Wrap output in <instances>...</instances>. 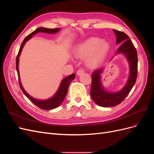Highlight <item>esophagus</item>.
Masks as SVG:
<instances>
[{
  "instance_id": "esophagus-1",
  "label": "esophagus",
  "mask_w": 154,
  "mask_h": 154,
  "mask_svg": "<svg viewBox=\"0 0 154 154\" xmlns=\"http://www.w3.org/2000/svg\"><path fill=\"white\" fill-rule=\"evenodd\" d=\"M83 73H84V71H83V70L82 69L78 70L77 72H76V74H77L78 76H80V75H82V74H83Z\"/></svg>"
}]
</instances>
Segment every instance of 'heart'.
Listing matches in <instances>:
<instances>
[{
  "label": "heart",
  "mask_w": 154,
  "mask_h": 154,
  "mask_svg": "<svg viewBox=\"0 0 154 154\" xmlns=\"http://www.w3.org/2000/svg\"><path fill=\"white\" fill-rule=\"evenodd\" d=\"M110 45L96 37H91L75 46L73 54L78 58H85L87 66L96 68L103 62L110 51Z\"/></svg>",
  "instance_id": "1"
}]
</instances>
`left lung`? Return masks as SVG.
<instances>
[{
	"label": "left lung",
	"mask_w": 154,
	"mask_h": 154,
	"mask_svg": "<svg viewBox=\"0 0 154 154\" xmlns=\"http://www.w3.org/2000/svg\"><path fill=\"white\" fill-rule=\"evenodd\" d=\"M113 31L116 36V44H121L116 55L122 54L127 60L130 69L129 76L127 83L122 89L117 92H110L105 89L101 82V75L105 67L93 72L91 96L97 105L103 107L114 106L122 103L134 87L137 76V54L132 42L125 32L116 29H113Z\"/></svg>",
	"instance_id": "1"
}]
</instances>
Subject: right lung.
I'll return each instance as SVG.
<instances>
[{
    "label": "right lung",
    "mask_w": 154,
    "mask_h": 154,
    "mask_svg": "<svg viewBox=\"0 0 154 154\" xmlns=\"http://www.w3.org/2000/svg\"><path fill=\"white\" fill-rule=\"evenodd\" d=\"M60 30V28H56V29H48V28H45V27H38L37 28L36 30H35L33 32H32L31 33H30L28 36H26L24 41L22 42V43L21 44V46L20 48L19 51H18V53L17 57L16 60V69L17 71L18 74V81H19V85L20 87L21 88L22 91L23 93L25 94V96L30 100V101L32 102V103H34L35 105L37 106H38L39 108L44 109V110H51V109H54L57 108L58 106H59L60 105L62 104L63 101L64 100L65 97H66L67 91H68V87L69 85V83H71L74 78H75V74H72L71 75H69L67 76L66 78H65L64 79L61 81V83H60V86L58 88L57 91L56 92L55 94L52 96L50 98H48L47 100H38L36 99L35 97H32L30 96L28 93H27L24 87L22 85V83L20 82V73H19V70H18V64H19V57L20 56L22 50L24 48V46L25 44L26 43L27 41H28L30 40L32 36L36 35V33L40 32H45V33H48V34H55L57 33L58 32H59Z\"/></svg>",
    "instance_id": "add662e5"
}]
</instances>
